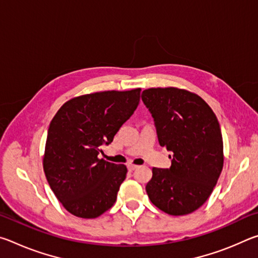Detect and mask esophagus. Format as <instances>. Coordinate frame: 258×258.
Returning a JSON list of instances; mask_svg holds the SVG:
<instances>
[{"mask_svg":"<svg viewBox=\"0 0 258 258\" xmlns=\"http://www.w3.org/2000/svg\"><path fill=\"white\" fill-rule=\"evenodd\" d=\"M138 168V166L137 165H134V164H128L127 165V169L130 172H132V171H134V169H137Z\"/></svg>","mask_w":258,"mask_h":258,"instance_id":"esophagus-1","label":"esophagus"}]
</instances>
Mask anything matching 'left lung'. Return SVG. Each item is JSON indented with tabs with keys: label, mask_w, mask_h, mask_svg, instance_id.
<instances>
[{
	"label": "left lung",
	"mask_w": 258,
	"mask_h": 258,
	"mask_svg": "<svg viewBox=\"0 0 258 258\" xmlns=\"http://www.w3.org/2000/svg\"><path fill=\"white\" fill-rule=\"evenodd\" d=\"M154 117L159 145L172 152L169 168H152L146 190L151 203L174 216L186 215L206 203L223 168V140L212 108L177 87L142 92Z\"/></svg>",
	"instance_id": "left-lung-1"
}]
</instances>
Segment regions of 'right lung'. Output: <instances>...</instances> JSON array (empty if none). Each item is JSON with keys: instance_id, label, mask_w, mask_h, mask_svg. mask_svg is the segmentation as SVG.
Masks as SVG:
<instances>
[{"instance_id": "1", "label": "right lung", "mask_w": 258, "mask_h": 258, "mask_svg": "<svg viewBox=\"0 0 258 258\" xmlns=\"http://www.w3.org/2000/svg\"><path fill=\"white\" fill-rule=\"evenodd\" d=\"M140 92L104 91L73 98L51 120L43 168L55 197L73 215L95 218L115 204L127 168L98 155L133 115Z\"/></svg>"}]
</instances>
